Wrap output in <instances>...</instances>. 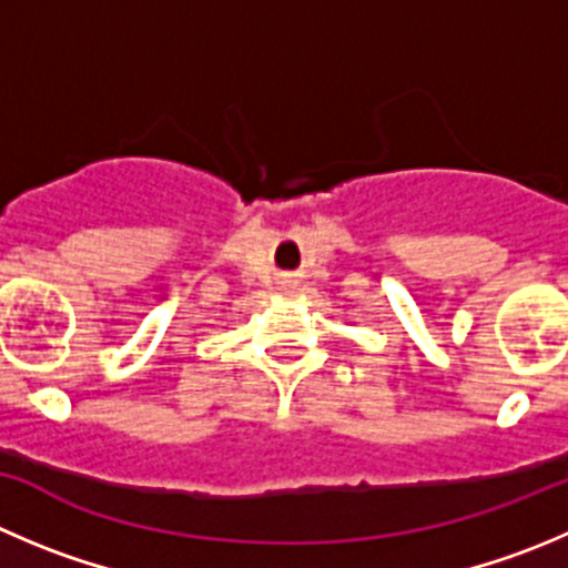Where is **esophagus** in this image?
<instances>
[{
  "mask_svg": "<svg viewBox=\"0 0 568 568\" xmlns=\"http://www.w3.org/2000/svg\"><path fill=\"white\" fill-rule=\"evenodd\" d=\"M287 281H290V275H287V278H284V284H287Z\"/></svg>",
  "mask_w": 568,
  "mask_h": 568,
  "instance_id": "obj_1",
  "label": "esophagus"
}]
</instances>
